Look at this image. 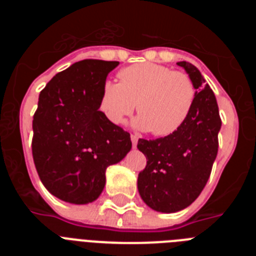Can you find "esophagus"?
<instances>
[{
    "mask_svg": "<svg viewBox=\"0 0 256 256\" xmlns=\"http://www.w3.org/2000/svg\"><path fill=\"white\" fill-rule=\"evenodd\" d=\"M130 141H132L133 148H136V146H137V142H138V137H137V134H130Z\"/></svg>",
    "mask_w": 256,
    "mask_h": 256,
    "instance_id": "1",
    "label": "esophagus"
}]
</instances>
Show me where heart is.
I'll list each match as a JSON object with an SVG mask.
<instances>
[{"label": "heart", "mask_w": 256, "mask_h": 256, "mask_svg": "<svg viewBox=\"0 0 256 256\" xmlns=\"http://www.w3.org/2000/svg\"><path fill=\"white\" fill-rule=\"evenodd\" d=\"M119 79L106 80L100 97V110L116 126L134 112L137 102L134 126L165 137L180 130L195 104L196 88L190 76L164 65L134 64L122 69Z\"/></svg>", "instance_id": "1"}]
</instances>
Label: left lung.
Returning <instances> with one entry per match:
<instances>
[{"mask_svg":"<svg viewBox=\"0 0 256 256\" xmlns=\"http://www.w3.org/2000/svg\"><path fill=\"white\" fill-rule=\"evenodd\" d=\"M194 80L196 98L180 130L156 140L140 138L137 148L146 156L138 174V192L144 204L162 212H176L190 205L204 190L218 154L222 120L214 92L195 65L180 61Z\"/></svg>","mask_w":256,"mask_h":256,"instance_id":"obj_1","label":"left lung"}]
</instances>
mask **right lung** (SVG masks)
<instances>
[{
  "instance_id": "obj_1",
  "label": "right lung",
  "mask_w": 256,
  "mask_h": 256,
  "mask_svg": "<svg viewBox=\"0 0 256 256\" xmlns=\"http://www.w3.org/2000/svg\"><path fill=\"white\" fill-rule=\"evenodd\" d=\"M119 61H78L40 91L32 154L44 186L60 200L88 204L101 195L105 172L132 148L130 134L100 112L106 76Z\"/></svg>"
}]
</instances>
